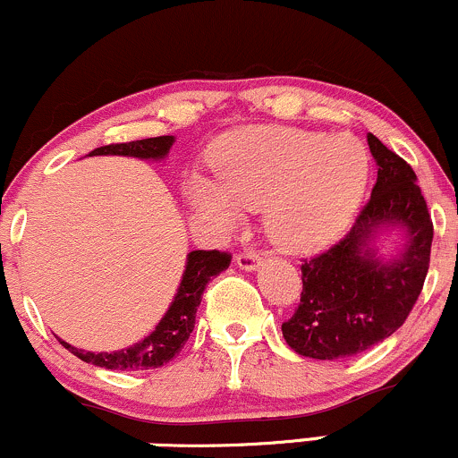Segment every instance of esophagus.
Wrapping results in <instances>:
<instances>
[{
	"label": "esophagus",
	"instance_id": "34e87169",
	"mask_svg": "<svg viewBox=\"0 0 458 458\" xmlns=\"http://www.w3.org/2000/svg\"><path fill=\"white\" fill-rule=\"evenodd\" d=\"M235 263H238L240 270H244V272H255L257 267L261 266V259L255 255V252H240V255L235 257Z\"/></svg>",
	"mask_w": 458,
	"mask_h": 458
}]
</instances>
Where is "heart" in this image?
Instances as JSON below:
<instances>
[{
	"instance_id": "1",
	"label": "heart",
	"mask_w": 458,
	"mask_h": 458,
	"mask_svg": "<svg viewBox=\"0 0 458 458\" xmlns=\"http://www.w3.org/2000/svg\"><path fill=\"white\" fill-rule=\"evenodd\" d=\"M367 184L369 154L358 139L250 126L218 143L214 177H191L186 199L197 214L220 225H238L242 208H263L272 244L310 255L341 238Z\"/></svg>"
}]
</instances>
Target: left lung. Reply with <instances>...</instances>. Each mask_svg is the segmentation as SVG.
I'll return each mask as SVG.
<instances>
[{"mask_svg":"<svg viewBox=\"0 0 458 458\" xmlns=\"http://www.w3.org/2000/svg\"><path fill=\"white\" fill-rule=\"evenodd\" d=\"M367 141L377 163L370 201L345 238L304 261L300 306L283 324L287 345L304 358H349L386 341L405 324L427 278L433 223L418 177L375 134ZM392 228L403 244L386 258L380 235Z\"/></svg>","mask_w":458,"mask_h":458,"instance_id":"obj_1","label":"left lung"}]
</instances>
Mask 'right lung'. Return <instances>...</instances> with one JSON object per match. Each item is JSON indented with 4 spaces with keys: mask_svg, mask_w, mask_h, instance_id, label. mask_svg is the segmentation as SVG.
I'll list each match as a JSON object with an SVG mask.
<instances>
[{
    "mask_svg": "<svg viewBox=\"0 0 458 458\" xmlns=\"http://www.w3.org/2000/svg\"><path fill=\"white\" fill-rule=\"evenodd\" d=\"M175 143V137H152L141 139V141L105 145L96 148L89 156H131V158L141 160H165L169 154L171 145ZM231 257L227 252L220 250H192L186 255L184 274L177 284V293L174 295V302L169 304L163 319L158 326L149 332L143 341L134 343L131 347H123L120 352H85L70 343L57 341L68 349L70 353L83 360V362L94 364L100 369L111 370H143V369H158L163 364L174 360L182 352L184 343L191 336L195 327V315L201 295L206 292V284L218 276L220 272L227 270Z\"/></svg>",
    "mask_w": 458,
    "mask_h": 458,
    "instance_id": "add662e5",
    "label": "right lung"
}]
</instances>
